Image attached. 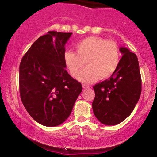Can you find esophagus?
I'll return each mask as SVG.
<instances>
[{
	"instance_id": "esophagus-1",
	"label": "esophagus",
	"mask_w": 157,
	"mask_h": 157,
	"mask_svg": "<svg viewBox=\"0 0 157 157\" xmlns=\"http://www.w3.org/2000/svg\"><path fill=\"white\" fill-rule=\"evenodd\" d=\"M82 86H83V89H87L90 87L89 86H87V85H85V84H83Z\"/></svg>"
}]
</instances>
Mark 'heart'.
<instances>
[{
    "instance_id": "heart-1",
    "label": "heart",
    "mask_w": 157,
    "mask_h": 157,
    "mask_svg": "<svg viewBox=\"0 0 157 157\" xmlns=\"http://www.w3.org/2000/svg\"><path fill=\"white\" fill-rule=\"evenodd\" d=\"M76 53L66 51L63 60L66 67L72 76H76L83 65L87 66L79 73L77 79L90 83L99 77L109 78L119 67L120 51L117 43L105 38L90 36L76 44Z\"/></svg>"
}]
</instances>
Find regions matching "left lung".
Here are the masks:
<instances>
[{
	"label": "left lung",
	"mask_w": 157,
	"mask_h": 157,
	"mask_svg": "<svg viewBox=\"0 0 157 157\" xmlns=\"http://www.w3.org/2000/svg\"><path fill=\"white\" fill-rule=\"evenodd\" d=\"M117 70L109 79L93 88L94 113L101 123L113 126L121 123L134 110L140 98L141 78L138 59L126 47H121Z\"/></svg>",
	"instance_id": "obj_1"
}]
</instances>
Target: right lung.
<instances>
[{
	"label": "right lung",
	"mask_w": 157,
	"mask_h": 157,
	"mask_svg": "<svg viewBox=\"0 0 157 157\" xmlns=\"http://www.w3.org/2000/svg\"><path fill=\"white\" fill-rule=\"evenodd\" d=\"M72 33L48 31L32 44L19 67V89L30 116L42 125L63 123L82 86L66 70L65 45Z\"/></svg>",
	"instance_id": "1"
}]
</instances>
